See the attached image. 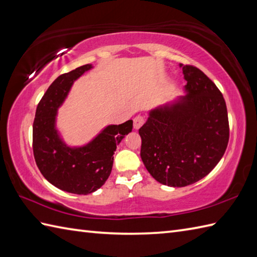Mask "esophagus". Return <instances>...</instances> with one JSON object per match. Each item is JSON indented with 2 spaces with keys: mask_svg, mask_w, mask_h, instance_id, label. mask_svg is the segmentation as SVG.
Masks as SVG:
<instances>
[{
  "mask_svg": "<svg viewBox=\"0 0 257 257\" xmlns=\"http://www.w3.org/2000/svg\"><path fill=\"white\" fill-rule=\"evenodd\" d=\"M144 122H145V118L139 114V116L135 117V119H134V128L135 129H139L141 125L144 124Z\"/></svg>",
  "mask_w": 257,
  "mask_h": 257,
  "instance_id": "34e87169",
  "label": "esophagus"
}]
</instances>
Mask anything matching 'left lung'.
Wrapping results in <instances>:
<instances>
[{"label": "left lung", "instance_id": "1", "mask_svg": "<svg viewBox=\"0 0 257 257\" xmlns=\"http://www.w3.org/2000/svg\"><path fill=\"white\" fill-rule=\"evenodd\" d=\"M187 95L149 111L139 129L140 156L158 182L185 187L207 176L226 150V103L215 84L194 66L180 64Z\"/></svg>", "mask_w": 257, "mask_h": 257}]
</instances>
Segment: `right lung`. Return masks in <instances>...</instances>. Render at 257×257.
<instances>
[{
	"mask_svg": "<svg viewBox=\"0 0 257 257\" xmlns=\"http://www.w3.org/2000/svg\"><path fill=\"white\" fill-rule=\"evenodd\" d=\"M91 68L87 64L58 76L38 102L33 123V152L43 177L58 189L84 195L106 182L117 146L133 130V120H128L107 125L83 147H69L63 141L56 128L57 110L74 81Z\"/></svg>",
	"mask_w": 257,
	"mask_h": 257,
	"instance_id": "add662e5",
	"label": "right lung"
}]
</instances>
